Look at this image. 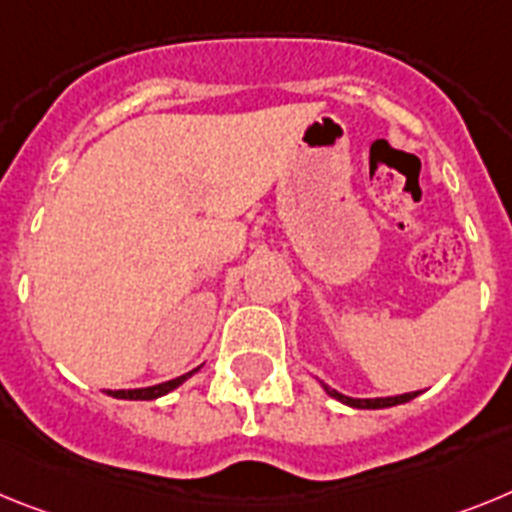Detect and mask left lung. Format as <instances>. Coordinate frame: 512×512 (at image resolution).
I'll return each instance as SVG.
<instances>
[{
    "label": "left lung",
    "mask_w": 512,
    "mask_h": 512,
    "mask_svg": "<svg viewBox=\"0 0 512 512\" xmlns=\"http://www.w3.org/2000/svg\"><path fill=\"white\" fill-rule=\"evenodd\" d=\"M330 397H335L337 402L342 404H350V407H358V410H381V407H394V404H404L415 399L420 391H410V394H399V397H379V399H353V397H345L340 391L330 389V386H324Z\"/></svg>",
    "instance_id": "1"
}]
</instances>
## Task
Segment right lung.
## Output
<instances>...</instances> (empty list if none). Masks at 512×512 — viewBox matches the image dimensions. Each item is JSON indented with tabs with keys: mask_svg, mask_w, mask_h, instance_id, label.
I'll list each match as a JSON object with an SVG mask.
<instances>
[{
	"mask_svg": "<svg viewBox=\"0 0 512 512\" xmlns=\"http://www.w3.org/2000/svg\"><path fill=\"white\" fill-rule=\"evenodd\" d=\"M195 371H198V368H195ZM188 376H193V371L185 373V376H180V379H172V381H164V384L149 386V389H121V391H108V394L110 397H118V399H157V397H162V394H167V391L177 389V386L188 379Z\"/></svg>",
	"mask_w": 512,
	"mask_h": 512,
	"instance_id": "right-lung-1",
	"label": "right lung"
}]
</instances>
